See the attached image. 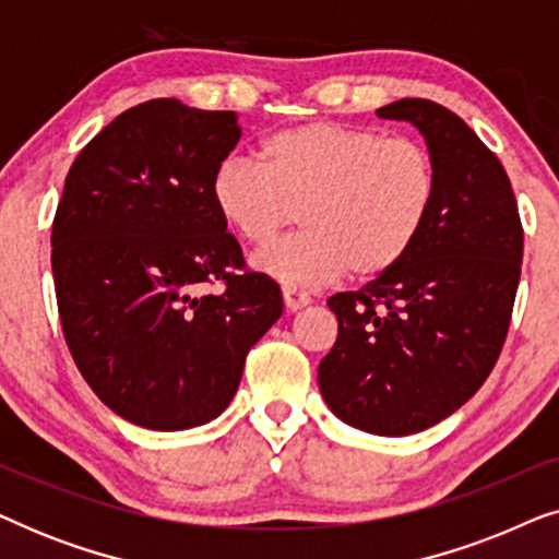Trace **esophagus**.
I'll list each match as a JSON object with an SVG mask.
<instances>
[{"mask_svg": "<svg viewBox=\"0 0 559 559\" xmlns=\"http://www.w3.org/2000/svg\"><path fill=\"white\" fill-rule=\"evenodd\" d=\"M282 300H285V308L289 312H295V310H302L305 305H310V295L297 287H282Z\"/></svg>", "mask_w": 559, "mask_h": 559, "instance_id": "esophagus-1", "label": "esophagus"}]
</instances>
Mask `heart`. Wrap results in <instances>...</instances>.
Returning <instances> with one entry per match:
<instances>
[{"instance_id": "b5f03b06", "label": "heart", "mask_w": 559, "mask_h": 559, "mask_svg": "<svg viewBox=\"0 0 559 559\" xmlns=\"http://www.w3.org/2000/svg\"><path fill=\"white\" fill-rule=\"evenodd\" d=\"M438 190L419 140L331 121L274 132L262 163L228 155L211 178L221 221L249 247L272 243L300 213V236L254 257L259 272L297 289L392 272L423 236Z\"/></svg>"}]
</instances>
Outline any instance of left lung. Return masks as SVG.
I'll return each mask as SVG.
<instances>
[{
  "instance_id": "left-lung-1",
  "label": "left lung",
  "mask_w": 559,
  "mask_h": 559,
  "mask_svg": "<svg viewBox=\"0 0 559 559\" xmlns=\"http://www.w3.org/2000/svg\"><path fill=\"white\" fill-rule=\"evenodd\" d=\"M377 117L423 134L438 165V201L392 272L328 300L338 338L318 366V384L346 425L402 438L461 409L491 373L524 231L507 170L461 117L427 98L386 104Z\"/></svg>"
}]
</instances>
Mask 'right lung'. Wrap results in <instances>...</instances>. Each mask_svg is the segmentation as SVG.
<instances>
[{"mask_svg": "<svg viewBox=\"0 0 559 559\" xmlns=\"http://www.w3.org/2000/svg\"><path fill=\"white\" fill-rule=\"evenodd\" d=\"M241 140L239 114L155 98L104 127L66 178L52 221L60 323L111 412L175 432L216 419L282 293L243 272L211 178ZM216 281L221 294H203Z\"/></svg>", "mask_w": 559, "mask_h": 559, "instance_id": "add662e5", "label": "right lung"}]
</instances>
